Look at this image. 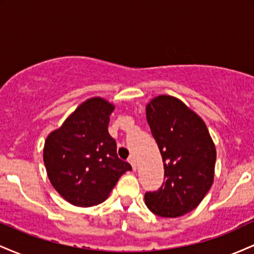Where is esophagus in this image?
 <instances>
[{"label": "esophagus", "mask_w": 254, "mask_h": 254, "mask_svg": "<svg viewBox=\"0 0 254 254\" xmlns=\"http://www.w3.org/2000/svg\"><path fill=\"white\" fill-rule=\"evenodd\" d=\"M127 161H129V162H130V165L132 166V170H133V171H136V167H137V166H136V160H135V157H133V156H130V157H129V160H127Z\"/></svg>", "instance_id": "esophagus-1"}]
</instances>
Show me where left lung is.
<instances>
[{"mask_svg": "<svg viewBox=\"0 0 254 254\" xmlns=\"http://www.w3.org/2000/svg\"><path fill=\"white\" fill-rule=\"evenodd\" d=\"M145 112L166 179L157 191L145 192V205L157 216H183L197 208L210 190L215 144L203 119L179 99L159 95L147 105Z\"/></svg>", "mask_w": 254, "mask_h": 254, "instance_id": "left-lung-1", "label": "left lung"}]
</instances>
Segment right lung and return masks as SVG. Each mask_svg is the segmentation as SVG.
Returning <instances> with one entry per match:
<instances>
[{
	"instance_id": "right-lung-1",
	"label": "right lung",
	"mask_w": 254,
	"mask_h": 254,
	"mask_svg": "<svg viewBox=\"0 0 254 254\" xmlns=\"http://www.w3.org/2000/svg\"><path fill=\"white\" fill-rule=\"evenodd\" d=\"M115 106L103 98H90L52 131L44 144V164L58 193L76 206L104 202L130 164L117 155L109 133Z\"/></svg>"
}]
</instances>
